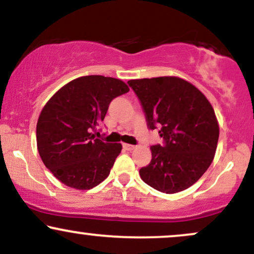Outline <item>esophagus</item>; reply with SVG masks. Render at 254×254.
Instances as JSON below:
<instances>
[{
  "label": "esophagus",
  "instance_id": "1",
  "mask_svg": "<svg viewBox=\"0 0 254 254\" xmlns=\"http://www.w3.org/2000/svg\"><path fill=\"white\" fill-rule=\"evenodd\" d=\"M135 145H132V144H127V143H125L124 144V149L125 150H129V151H131V150H133L135 149Z\"/></svg>",
  "mask_w": 254,
  "mask_h": 254
}]
</instances>
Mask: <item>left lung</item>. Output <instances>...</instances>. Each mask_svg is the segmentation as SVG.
Returning <instances> with one entry per match:
<instances>
[{"mask_svg":"<svg viewBox=\"0 0 254 254\" xmlns=\"http://www.w3.org/2000/svg\"><path fill=\"white\" fill-rule=\"evenodd\" d=\"M143 107L148 127H159L165 145H153L150 164L139 170L145 184L165 193L193 185L216 153L220 127L205 95L189 81L160 76L127 81Z\"/></svg>","mask_w":254,"mask_h":254,"instance_id":"1","label":"left lung"}]
</instances>
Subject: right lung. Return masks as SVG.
I'll return each instance as SVG.
<instances>
[{"label": "right lung", "mask_w": 254, "mask_h": 254, "mask_svg": "<svg viewBox=\"0 0 254 254\" xmlns=\"http://www.w3.org/2000/svg\"><path fill=\"white\" fill-rule=\"evenodd\" d=\"M129 92L119 78L89 75L60 88L45 104L37 122V148L44 165L69 188L89 190L109 177L121 143H106L93 131L109 105Z\"/></svg>", "instance_id": "1"}]
</instances>
